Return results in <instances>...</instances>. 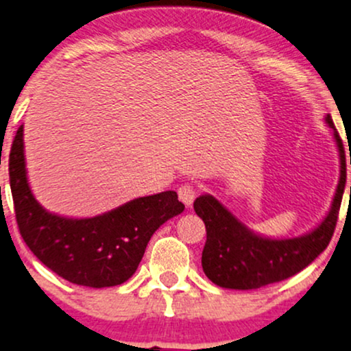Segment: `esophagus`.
Instances as JSON below:
<instances>
[{
    "label": "esophagus",
    "mask_w": 351,
    "mask_h": 351,
    "mask_svg": "<svg viewBox=\"0 0 351 351\" xmlns=\"http://www.w3.org/2000/svg\"><path fill=\"white\" fill-rule=\"evenodd\" d=\"M178 197L186 207H191V206H193L194 199H196V188H194V186L189 184V183L180 186V188H178Z\"/></svg>",
    "instance_id": "34e87169"
}]
</instances>
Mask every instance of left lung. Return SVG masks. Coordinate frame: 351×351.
<instances>
[{
  "mask_svg": "<svg viewBox=\"0 0 351 351\" xmlns=\"http://www.w3.org/2000/svg\"><path fill=\"white\" fill-rule=\"evenodd\" d=\"M326 121L334 132L340 152V180L329 214L311 233L285 239L264 238L246 228L214 196L204 194L194 201V210L206 223L202 269L208 280L232 290H254L298 274L329 246L347 183V162L343 143L330 114H327Z\"/></svg>",
  "mask_w": 351,
  "mask_h": 351,
  "instance_id": "1",
  "label": "left lung"
}]
</instances>
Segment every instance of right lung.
<instances>
[{
	"label": "right lung",
	"instance_id": "1",
	"mask_svg": "<svg viewBox=\"0 0 351 351\" xmlns=\"http://www.w3.org/2000/svg\"><path fill=\"white\" fill-rule=\"evenodd\" d=\"M10 183L21 237L40 263L76 285L104 288L132 277L152 234L184 204L175 191L137 197L92 219L50 214L35 201L24 158V126L10 154Z\"/></svg>",
	"mask_w": 351,
	"mask_h": 351
}]
</instances>
